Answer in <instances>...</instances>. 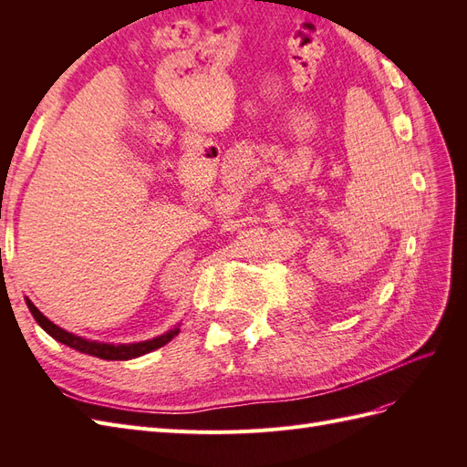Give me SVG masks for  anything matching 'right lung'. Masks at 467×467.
I'll list each match as a JSON object with an SVG mask.
<instances>
[{"instance_id":"obj_1","label":"right lung","mask_w":467,"mask_h":467,"mask_svg":"<svg viewBox=\"0 0 467 467\" xmlns=\"http://www.w3.org/2000/svg\"><path fill=\"white\" fill-rule=\"evenodd\" d=\"M26 306H29V312L33 314L35 321L52 338H56V341L69 347V348H74L78 352H83V355L97 357V358H103V360H130V358H138V357H142V355H148V352H151L155 348L167 345L179 333V325H175V327L165 331L163 335L148 338V341L120 343V345L99 343V341H89V338H83L79 335H74V333H69V331L58 327V325L52 323L45 314L38 312V307L29 298H26Z\"/></svg>"}]
</instances>
